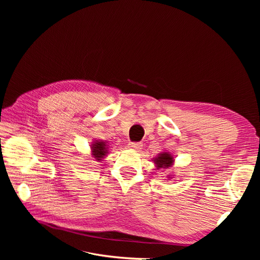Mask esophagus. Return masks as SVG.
Here are the masks:
<instances>
[{
	"label": "esophagus",
	"instance_id": "1",
	"mask_svg": "<svg viewBox=\"0 0 260 260\" xmlns=\"http://www.w3.org/2000/svg\"><path fill=\"white\" fill-rule=\"evenodd\" d=\"M129 147L132 148V149H136V151H139V149H141V147H142V143H140V142H130L129 143Z\"/></svg>",
	"mask_w": 260,
	"mask_h": 260
}]
</instances>
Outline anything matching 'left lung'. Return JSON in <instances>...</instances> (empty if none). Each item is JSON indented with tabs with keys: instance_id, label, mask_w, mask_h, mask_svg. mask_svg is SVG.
I'll return each instance as SVG.
<instances>
[{
	"instance_id": "1",
	"label": "left lung",
	"mask_w": 260,
	"mask_h": 260,
	"mask_svg": "<svg viewBox=\"0 0 260 260\" xmlns=\"http://www.w3.org/2000/svg\"><path fill=\"white\" fill-rule=\"evenodd\" d=\"M153 161L157 170H159L161 168L166 169L174 165V157H172V155L169 152H162L158 154V156L155 157V158H153Z\"/></svg>"
}]
</instances>
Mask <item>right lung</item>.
Instances as JSON below:
<instances>
[{
    "label": "right lung",
    "mask_w": 260,
    "mask_h": 260,
    "mask_svg": "<svg viewBox=\"0 0 260 260\" xmlns=\"http://www.w3.org/2000/svg\"><path fill=\"white\" fill-rule=\"evenodd\" d=\"M107 142L105 141H101V140H95L94 142L91 144V151H92V156L95 158L98 161L102 160L108 153V147H107Z\"/></svg>",
    "instance_id": "obj_1"
}]
</instances>
